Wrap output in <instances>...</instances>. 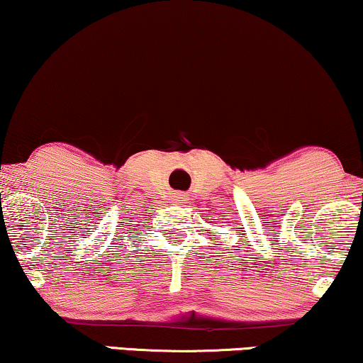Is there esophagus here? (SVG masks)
<instances>
[{"mask_svg": "<svg viewBox=\"0 0 363 363\" xmlns=\"http://www.w3.org/2000/svg\"><path fill=\"white\" fill-rule=\"evenodd\" d=\"M178 198H183V195H178Z\"/></svg>", "mask_w": 363, "mask_h": 363, "instance_id": "obj_1", "label": "esophagus"}]
</instances>
